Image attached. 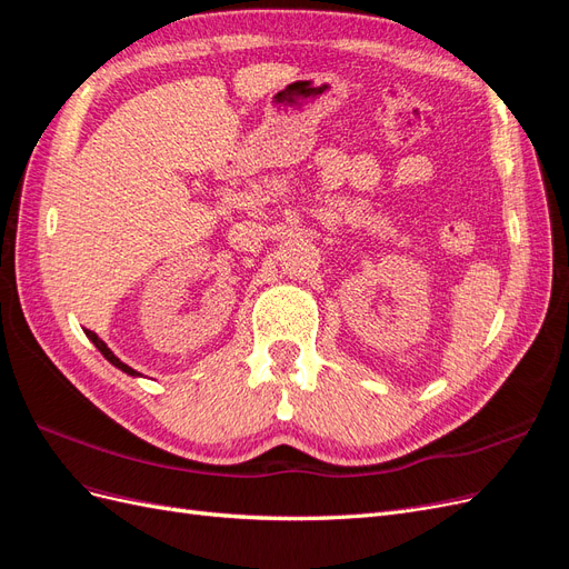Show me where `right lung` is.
I'll use <instances>...</instances> for the list:
<instances>
[{
    "label": "right lung",
    "mask_w": 569,
    "mask_h": 569,
    "mask_svg": "<svg viewBox=\"0 0 569 569\" xmlns=\"http://www.w3.org/2000/svg\"><path fill=\"white\" fill-rule=\"evenodd\" d=\"M84 335H88V337H90V341H92V343H94V347H97V349L101 351V356H104V358L109 360V363H111V366L120 368V370H123V372H128V375H137V370H132L130 366H126V363H123V360H118V358L113 356V351H111V349L107 347V343H104V341H101V339H99V337H97V335H94L92 330H84Z\"/></svg>",
    "instance_id": "1"
}]
</instances>
